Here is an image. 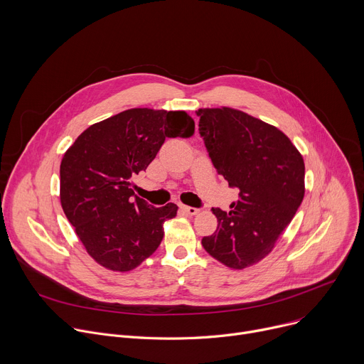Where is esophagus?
I'll return each instance as SVG.
<instances>
[{"mask_svg":"<svg viewBox=\"0 0 364 364\" xmlns=\"http://www.w3.org/2000/svg\"><path fill=\"white\" fill-rule=\"evenodd\" d=\"M180 210L184 212L186 215L188 216H194L198 213V209H196V207H191V205H186V204H180Z\"/></svg>","mask_w":364,"mask_h":364,"instance_id":"obj_1","label":"esophagus"}]
</instances>
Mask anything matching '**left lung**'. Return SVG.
Segmentation results:
<instances>
[{
    "mask_svg": "<svg viewBox=\"0 0 364 364\" xmlns=\"http://www.w3.org/2000/svg\"><path fill=\"white\" fill-rule=\"evenodd\" d=\"M196 114L218 174L239 188L229 213L213 209L218 229L201 245L228 268L245 269L272 252L295 216L305 193L304 159L282 131L243 111Z\"/></svg>",
    "mask_w": 364,
    "mask_h": 364,
    "instance_id": "obj_1",
    "label": "left lung"
}]
</instances>
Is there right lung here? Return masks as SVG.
<instances>
[{"label": "right lung", "instance_id": "right-lung-1", "mask_svg": "<svg viewBox=\"0 0 364 364\" xmlns=\"http://www.w3.org/2000/svg\"><path fill=\"white\" fill-rule=\"evenodd\" d=\"M184 111L132 108L85 129L60 164V203L86 252L109 271L128 272L160 246L178 207H154L131 178L155 159L166 138L190 136Z\"/></svg>", "mask_w": 364, "mask_h": 364}]
</instances>
